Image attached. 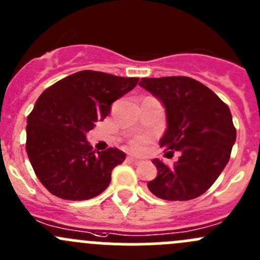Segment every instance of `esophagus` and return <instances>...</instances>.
Masks as SVG:
<instances>
[{"mask_svg": "<svg viewBox=\"0 0 260 260\" xmlns=\"http://www.w3.org/2000/svg\"><path fill=\"white\" fill-rule=\"evenodd\" d=\"M127 161H128V162H131V164H135V165L141 164V159L135 158V157H127Z\"/></svg>", "mask_w": 260, "mask_h": 260, "instance_id": "1", "label": "esophagus"}]
</instances>
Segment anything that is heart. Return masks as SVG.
Returning a JSON list of instances; mask_svg holds the SVG:
<instances>
[{"label":"heart","mask_w":260,"mask_h":260,"mask_svg":"<svg viewBox=\"0 0 260 260\" xmlns=\"http://www.w3.org/2000/svg\"><path fill=\"white\" fill-rule=\"evenodd\" d=\"M152 140L151 136L148 135H138V136H135V137H132L129 140V142H128V147H129L131 151L133 152H141L145 149V147L148 145L149 141Z\"/></svg>","instance_id":"heart-1"}]
</instances>
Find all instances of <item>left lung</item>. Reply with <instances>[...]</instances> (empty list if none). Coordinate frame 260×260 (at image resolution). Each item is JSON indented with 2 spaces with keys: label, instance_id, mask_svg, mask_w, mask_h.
I'll list each match as a JSON object with an SVG mask.
<instances>
[{
  "label": "left lung",
  "instance_id": "1",
  "mask_svg": "<svg viewBox=\"0 0 260 260\" xmlns=\"http://www.w3.org/2000/svg\"><path fill=\"white\" fill-rule=\"evenodd\" d=\"M140 85L166 108L167 129L159 145L167 153H181L172 167L157 158L152 161L158 174L148 182L149 191L169 201L199 198L229 162L237 138L229 107L188 77L142 78Z\"/></svg>",
  "mask_w": 260,
  "mask_h": 260
}]
</instances>
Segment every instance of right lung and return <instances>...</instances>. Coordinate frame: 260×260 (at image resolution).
I'll return each mask as SVG.
<instances>
[{"label": "right lung", "instance_id": "add662e5", "mask_svg": "<svg viewBox=\"0 0 260 260\" xmlns=\"http://www.w3.org/2000/svg\"><path fill=\"white\" fill-rule=\"evenodd\" d=\"M137 83L138 78L81 70L43 91L27 117L26 152L49 192L80 201L108 187L113 169L124 161V152L111 147L95 153L85 133Z\"/></svg>", "mask_w": 260, "mask_h": 260}]
</instances>
